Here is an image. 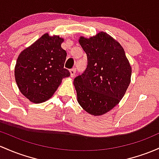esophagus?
Wrapping results in <instances>:
<instances>
[{"instance_id":"obj_1","label":"esophagus","mask_w":159,"mask_h":159,"mask_svg":"<svg viewBox=\"0 0 159 159\" xmlns=\"http://www.w3.org/2000/svg\"><path fill=\"white\" fill-rule=\"evenodd\" d=\"M70 75H71V77H74L75 75V72H76V69H75V68H74V69H70Z\"/></svg>"}]
</instances>
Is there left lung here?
I'll use <instances>...</instances> for the list:
<instances>
[{
	"mask_svg": "<svg viewBox=\"0 0 159 159\" xmlns=\"http://www.w3.org/2000/svg\"><path fill=\"white\" fill-rule=\"evenodd\" d=\"M79 43L88 57V66L74 80L78 102L87 112L101 116L123 98L130 82L131 67L116 40L100 31Z\"/></svg>",
	"mask_w": 159,
	"mask_h": 159,
	"instance_id": "8db88e82",
	"label": "left lung"
}]
</instances>
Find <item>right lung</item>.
<instances>
[{
  "label": "right lung",
  "mask_w": 159,
  "mask_h": 159,
  "mask_svg": "<svg viewBox=\"0 0 159 159\" xmlns=\"http://www.w3.org/2000/svg\"><path fill=\"white\" fill-rule=\"evenodd\" d=\"M63 38L41 36L21 52L15 66V79L20 92L34 103L53 96L62 78L70 75L64 68L66 51L61 48Z\"/></svg>",
  "instance_id": "obj_1"
}]
</instances>
